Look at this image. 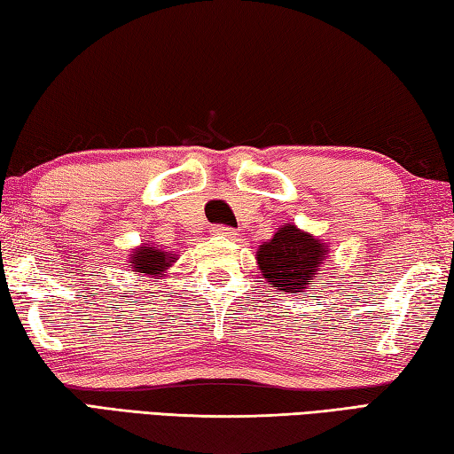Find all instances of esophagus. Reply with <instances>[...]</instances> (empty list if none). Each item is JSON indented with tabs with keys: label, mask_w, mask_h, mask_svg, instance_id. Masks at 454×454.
I'll list each match as a JSON object with an SVG mask.
<instances>
[{
	"label": "esophagus",
	"mask_w": 454,
	"mask_h": 454,
	"mask_svg": "<svg viewBox=\"0 0 454 454\" xmlns=\"http://www.w3.org/2000/svg\"><path fill=\"white\" fill-rule=\"evenodd\" d=\"M210 234L212 236H218V238H236V232H232V230H230L228 226H220V224L212 226L210 228Z\"/></svg>",
	"instance_id": "esophagus-1"
}]
</instances>
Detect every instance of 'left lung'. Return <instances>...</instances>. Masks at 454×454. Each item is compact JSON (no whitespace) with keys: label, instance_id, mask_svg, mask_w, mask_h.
Wrapping results in <instances>:
<instances>
[{"label":"left lung","instance_id":"8db88e82","mask_svg":"<svg viewBox=\"0 0 454 454\" xmlns=\"http://www.w3.org/2000/svg\"><path fill=\"white\" fill-rule=\"evenodd\" d=\"M328 258V246L320 238L284 224L256 252L262 276L276 290L298 294L314 284V276Z\"/></svg>","mask_w":454,"mask_h":454}]
</instances>
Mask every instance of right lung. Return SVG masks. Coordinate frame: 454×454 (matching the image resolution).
Returning <instances> with one entry per match:
<instances>
[{
  "label": "right lung",
  "instance_id": "1",
  "mask_svg": "<svg viewBox=\"0 0 454 454\" xmlns=\"http://www.w3.org/2000/svg\"><path fill=\"white\" fill-rule=\"evenodd\" d=\"M172 262H176V258L170 252L160 250L158 246L145 244L136 248L132 258H129V268L144 276H160L172 266Z\"/></svg>",
  "mask_w": 454,
  "mask_h": 454
}]
</instances>
